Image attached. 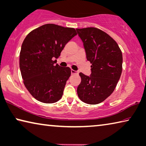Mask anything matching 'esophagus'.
<instances>
[{
    "instance_id": "1",
    "label": "esophagus",
    "mask_w": 146,
    "mask_h": 146,
    "mask_svg": "<svg viewBox=\"0 0 146 146\" xmlns=\"http://www.w3.org/2000/svg\"><path fill=\"white\" fill-rule=\"evenodd\" d=\"M71 75H76V74L78 73V72H77V71H75L74 70H71Z\"/></svg>"
}]
</instances>
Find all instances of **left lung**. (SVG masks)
<instances>
[{
  "label": "left lung",
  "mask_w": 146,
  "mask_h": 146,
  "mask_svg": "<svg viewBox=\"0 0 146 146\" xmlns=\"http://www.w3.org/2000/svg\"><path fill=\"white\" fill-rule=\"evenodd\" d=\"M76 31L87 60L92 64L90 76L79 73L81 82L77 94L84 103L96 105L110 96L116 86L122 71V52L115 40L100 29L88 27Z\"/></svg>",
  "instance_id": "8db88e82"
}]
</instances>
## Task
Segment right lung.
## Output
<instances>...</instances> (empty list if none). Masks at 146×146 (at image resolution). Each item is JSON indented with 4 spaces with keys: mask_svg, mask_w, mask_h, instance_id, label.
<instances>
[{
    "mask_svg": "<svg viewBox=\"0 0 146 146\" xmlns=\"http://www.w3.org/2000/svg\"><path fill=\"white\" fill-rule=\"evenodd\" d=\"M77 32L73 28L46 24L30 32L23 41L19 67L23 82L37 100L54 103L61 99L71 75L68 67L56 64L65 45Z\"/></svg>",
    "mask_w": 146,
    "mask_h": 146,
    "instance_id": "add662e5",
    "label": "right lung"
}]
</instances>
